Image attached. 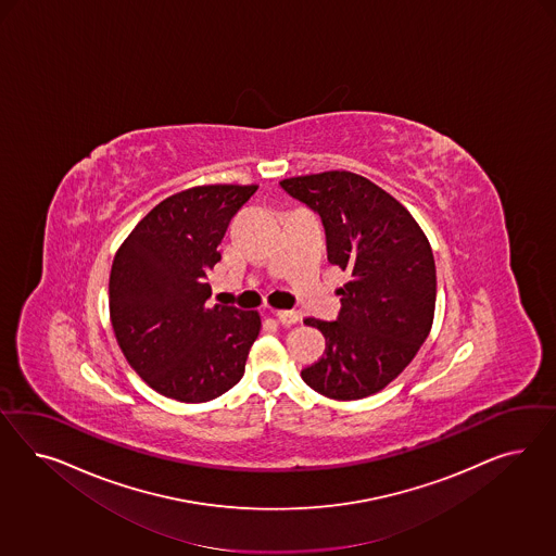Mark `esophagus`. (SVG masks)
<instances>
[{
	"label": "esophagus",
	"instance_id": "34e87169",
	"mask_svg": "<svg viewBox=\"0 0 556 556\" xmlns=\"http://www.w3.org/2000/svg\"><path fill=\"white\" fill-rule=\"evenodd\" d=\"M277 320L291 326V324L302 320V314L298 309H281V312H277Z\"/></svg>",
	"mask_w": 556,
	"mask_h": 556
}]
</instances>
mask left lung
Masks as SVG:
<instances>
[{
  "mask_svg": "<svg viewBox=\"0 0 556 556\" xmlns=\"http://www.w3.org/2000/svg\"><path fill=\"white\" fill-rule=\"evenodd\" d=\"M279 186L320 216L328 261L351 273L338 289L337 320H305L328 349L302 379L332 400L367 397L412 363L432 328L437 267L428 238L402 203L349 170Z\"/></svg>",
  "mask_w": 556,
  "mask_h": 556,
  "instance_id": "left-lung-1",
  "label": "left lung"
}]
</instances>
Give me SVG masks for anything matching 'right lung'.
<instances>
[{"instance_id": "add662e5", "label": "right lung", "mask_w": 556, "mask_h": 556, "mask_svg": "<svg viewBox=\"0 0 556 556\" xmlns=\"http://www.w3.org/2000/svg\"><path fill=\"white\" fill-rule=\"evenodd\" d=\"M256 186L191 187L152 207L119 247L110 275V318L130 367L154 391L202 404L235 388L261 332V316L207 303V270Z\"/></svg>"}]
</instances>
